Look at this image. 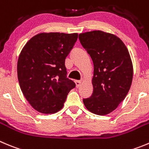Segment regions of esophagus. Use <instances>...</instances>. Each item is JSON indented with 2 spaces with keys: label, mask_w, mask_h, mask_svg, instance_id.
Here are the masks:
<instances>
[{
  "label": "esophagus",
  "mask_w": 149,
  "mask_h": 149,
  "mask_svg": "<svg viewBox=\"0 0 149 149\" xmlns=\"http://www.w3.org/2000/svg\"><path fill=\"white\" fill-rule=\"evenodd\" d=\"M75 83H76V87H77V88H79V87H80V86H81V81H79V80H76V81H75Z\"/></svg>",
  "instance_id": "1"
}]
</instances>
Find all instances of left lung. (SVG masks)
Masks as SVG:
<instances>
[{"instance_id":"8db88e82","label":"left lung","mask_w":149,"mask_h":149,"mask_svg":"<svg viewBox=\"0 0 149 149\" xmlns=\"http://www.w3.org/2000/svg\"><path fill=\"white\" fill-rule=\"evenodd\" d=\"M93 62V94L84 98L85 107L98 115L115 110L124 100L133 78V65L127 48L115 34L93 31L79 36Z\"/></svg>"}]
</instances>
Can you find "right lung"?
I'll return each instance as SVG.
<instances>
[{"mask_svg": "<svg viewBox=\"0 0 149 149\" xmlns=\"http://www.w3.org/2000/svg\"><path fill=\"white\" fill-rule=\"evenodd\" d=\"M77 38V33H40L22 49L17 61L18 81L25 98L39 112H59L76 86L66 77L65 61Z\"/></svg>", "mask_w": 149, "mask_h": 149, "instance_id": "right-lung-1", "label": "right lung"}]
</instances>
